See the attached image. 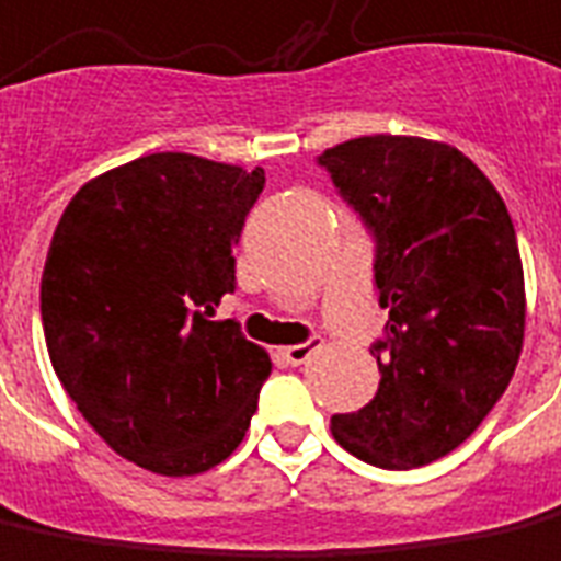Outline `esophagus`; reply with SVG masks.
Here are the masks:
<instances>
[{"mask_svg":"<svg viewBox=\"0 0 561 561\" xmlns=\"http://www.w3.org/2000/svg\"><path fill=\"white\" fill-rule=\"evenodd\" d=\"M316 348H319V340H307V343H297V346L285 348V358L291 364H304L316 355Z\"/></svg>","mask_w":561,"mask_h":561,"instance_id":"esophagus-1","label":"esophagus"}]
</instances>
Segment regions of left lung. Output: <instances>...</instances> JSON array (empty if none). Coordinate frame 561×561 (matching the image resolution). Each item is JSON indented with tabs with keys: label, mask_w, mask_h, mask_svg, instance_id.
Instances as JSON below:
<instances>
[{
	"label": "left lung",
	"mask_w": 561,
	"mask_h": 561,
	"mask_svg": "<svg viewBox=\"0 0 561 561\" xmlns=\"http://www.w3.org/2000/svg\"><path fill=\"white\" fill-rule=\"evenodd\" d=\"M319 167L374 233L379 389L331 419L334 440L376 468L410 471L461 446L507 389L526 331L511 213L471 158L419 136H362Z\"/></svg>",
	"instance_id": "left-lung-1"
}]
</instances>
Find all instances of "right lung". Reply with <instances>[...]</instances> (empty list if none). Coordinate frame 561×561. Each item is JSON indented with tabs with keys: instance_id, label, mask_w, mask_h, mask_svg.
I'll use <instances>...</instances> for the list:
<instances>
[{
	"instance_id": "1",
	"label": "right lung",
	"mask_w": 561,
	"mask_h": 561,
	"mask_svg": "<svg viewBox=\"0 0 561 561\" xmlns=\"http://www.w3.org/2000/svg\"><path fill=\"white\" fill-rule=\"evenodd\" d=\"M264 170L163 151L69 199L42 273V328L78 413L117 456L163 477L221 465L242 444L270 355L237 321L245 215Z\"/></svg>"
}]
</instances>
